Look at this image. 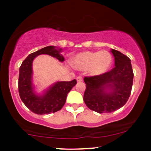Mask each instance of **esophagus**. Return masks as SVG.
Listing matches in <instances>:
<instances>
[{"label":"esophagus","mask_w":151,"mask_h":151,"mask_svg":"<svg viewBox=\"0 0 151 151\" xmlns=\"http://www.w3.org/2000/svg\"><path fill=\"white\" fill-rule=\"evenodd\" d=\"M76 80H77V82H82L83 80V78H82V76H78L76 78Z\"/></svg>","instance_id":"obj_1"}]
</instances>
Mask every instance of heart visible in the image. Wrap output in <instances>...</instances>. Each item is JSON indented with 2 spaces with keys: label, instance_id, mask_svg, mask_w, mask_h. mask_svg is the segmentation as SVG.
Here are the masks:
<instances>
[{
  "label": "heart",
  "instance_id": "obj_1",
  "mask_svg": "<svg viewBox=\"0 0 151 151\" xmlns=\"http://www.w3.org/2000/svg\"><path fill=\"white\" fill-rule=\"evenodd\" d=\"M113 58L109 51H84L78 53L73 59L76 69L81 71L88 70L91 76H98L109 71L112 65Z\"/></svg>",
  "mask_w": 151,
  "mask_h": 151
}]
</instances>
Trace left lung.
<instances>
[{"label": "left lung", "mask_w": 151, "mask_h": 151, "mask_svg": "<svg viewBox=\"0 0 151 151\" xmlns=\"http://www.w3.org/2000/svg\"><path fill=\"white\" fill-rule=\"evenodd\" d=\"M115 67L101 76L85 77L84 101L91 110L111 113L120 109L129 100L133 81L131 60L120 51L111 49Z\"/></svg>", "instance_id": "8db88e82"}]
</instances>
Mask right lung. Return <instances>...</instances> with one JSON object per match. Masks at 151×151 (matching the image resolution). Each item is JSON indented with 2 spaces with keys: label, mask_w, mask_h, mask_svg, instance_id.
Segmentation results:
<instances>
[{
  "label": "right lung",
  "mask_w": 151,
  "mask_h": 151,
  "mask_svg": "<svg viewBox=\"0 0 151 151\" xmlns=\"http://www.w3.org/2000/svg\"><path fill=\"white\" fill-rule=\"evenodd\" d=\"M63 49L55 46H48L30 53L22 62L19 69L18 92L20 99L27 108L38 115L50 114L60 111L66 102L67 94L77 82H55L45 89L42 94L36 91L33 84V61L38 55H51L63 63L65 60L61 54Z\"/></svg>",
  "instance_id": "right-lung-1"
}]
</instances>
